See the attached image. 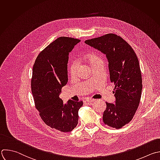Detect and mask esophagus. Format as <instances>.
<instances>
[{
    "instance_id": "esophagus-1",
    "label": "esophagus",
    "mask_w": 160,
    "mask_h": 160,
    "mask_svg": "<svg viewBox=\"0 0 160 160\" xmlns=\"http://www.w3.org/2000/svg\"><path fill=\"white\" fill-rule=\"evenodd\" d=\"M94 101H95V99H92V98H87L85 100V102H93Z\"/></svg>"
}]
</instances>
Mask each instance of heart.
<instances>
[{"label": "heart", "mask_w": 160, "mask_h": 160, "mask_svg": "<svg viewBox=\"0 0 160 160\" xmlns=\"http://www.w3.org/2000/svg\"><path fill=\"white\" fill-rule=\"evenodd\" d=\"M85 60L89 63L91 67L97 63L102 62L100 58L97 54H95V53H92V54L87 55L85 58ZM68 72L71 77H73L76 75L77 72V63L75 62H73L72 63H70L68 67Z\"/></svg>", "instance_id": "heart-1"}]
</instances>
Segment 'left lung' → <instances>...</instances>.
<instances>
[{
  "instance_id": "obj_1",
  "label": "left lung",
  "mask_w": 160,
  "mask_h": 160,
  "mask_svg": "<svg viewBox=\"0 0 160 160\" xmlns=\"http://www.w3.org/2000/svg\"><path fill=\"white\" fill-rule=\"evenodd\" d=\"M87 44L106 55L110 80L114 84L115 104L106 102L103 121L120 129L132 119L140 102L142 77L138 57L132 47L121 36L110 33L88 39Z\"/></svg>"
}]
</instances>
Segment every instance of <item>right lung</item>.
<instances>
[{"label":"right lung","mask_w":160,"mask_h":160,"mask_svg":"<svg viewBox=\"0 0 160 160\" xmlns=\"http://www.w3.org/2000/svg\"><path fill=\"white\" fill-rule=\"evenodd\" d=\"M80 39L60 37L50 43L35 60L32 68L31 92L35 107L43 122L61 132L72 131L77 125L78 110L83 102L60 98L62 87L68 82L69 52Z\"/></svg>","instance_id":"right-lung-1"}]
</instances>
